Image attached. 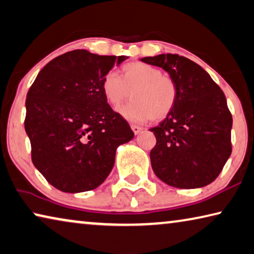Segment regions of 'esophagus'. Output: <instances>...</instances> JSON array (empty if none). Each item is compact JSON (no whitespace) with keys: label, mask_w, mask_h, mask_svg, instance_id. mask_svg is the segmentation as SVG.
<instances>
[{"label":"esophagus","mask_w":254,"mask_h":254,"mask_svg":"<svg viewBox=\"0 0 254 254\" xmlns=\"http://www.w3.org/2000/svg\"><path fill=\"white\" fill-rule=\"evenodd\" d=\"M131 128H132V131L134 132V134H138V133H140V131L142 130V127H141L135 126V124H132V126H131Z\"/></svg>","instance_id":"obj_1"}]
</instances>
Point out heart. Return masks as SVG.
<instances>
[{
	"label": "heart",
	"mask_w": 254,
	"mask_h": 254,
	"mask_svg": "<svg viewBox=\"0 0 254 254\" xmlns=\"http://www.w3.org/2000/svg\"><path fill=\"white\" fill-rule=\"evenodd\" d=\"M106 102L118 107L132 96L130 103L119 108V113L130 122H160L171 115L180 96L179 83L158 66L146 62H131L118 73L107 72L102 81Z\"/></svg>",
	"instance_id": "heart-1"
}]
</instances>
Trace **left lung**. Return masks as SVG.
Listing matches in <instances>:
<instances>
[{
    "instance_id": "8db88e82",
    "label": "left lung",
    "mask_w": 254,
    "mask_h": 254,
    "mask_svg": "<svg viewBox=\"0 0 254 254\" xmlns=\"http://www.w3.org/2000/svg\"><path fill=\"white\" fill-rule=\"evenodd\" d=\"M176 80L180 96L174 111L150 128L155 174L168 185L195 189L217 179L232 154V113L223 90L198 64L178 54L143 58Z\"/></svg>"
}]
</instances>
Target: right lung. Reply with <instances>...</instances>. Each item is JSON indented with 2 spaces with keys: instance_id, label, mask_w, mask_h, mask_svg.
Instances as JSON below:
<instances>
[{
  "instance_id": "obj_1",
  "label": "right lung",
  "mask_w": 254,
  "mask_h": 254,
  "mask_svg": "<svg viewBox=\"0 0 254 254\" xmlns=\"http://www.w3.org/2000/svg\"><path fill=\"white\" fill-rule=\"evenodd\" d=\"M126 59L67 52L46 64L28 90L25 130L31 160L58 190H94L114 166L116 148L133 138L102 92L104 76Z\"/></svg>"
}]
</instances>
